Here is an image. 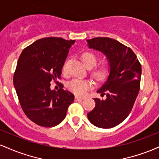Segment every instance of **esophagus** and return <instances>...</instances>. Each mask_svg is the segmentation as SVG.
<instances>
[{"label": "esophagus", "instance_id": "1", "mask_svg": "<svg viewBox=\"0 0 159 159\" xmlns=\"http://www.w3.org/2000/svg\"><path fill=\"white\" fill-rule=\"evenodd\" d=\"M75 101H80V100H84V97H78V96H75Z\"/></svg>", "mask_w": 159, "mask_h": 159}]
</instances>
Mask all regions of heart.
Wrapping results in <instances>:
<instances>
[{
	"mask_svg": "<svg viewBox=\"0 0 159 159\" xmlns=\"http://www.w3.org/2000/svg\"><path fill=\"white\" fill-rule=\"evenodd\" d=\"M81 60L84 65L86 67H93L96 65L97 59L94 54L91 52H85L82 54ZM63 70H65V65H63ZM108 67L105 65L100 66L96 68L93 72V76L98 80H103L107 77L108 75ZM69 89L73 93L77 96H84L87 91L92 88L93 84L91 81L88 80H82L78 78H75L69 83Z\"/></svg>",
	"mask_w": 159,
	"mask_h": 159,
	"instance_id": "b5f03b06",
	"label": "heart"
}]
</instances>
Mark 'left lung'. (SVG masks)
Segmentation results:
<instances>
[{
    "instance_id": "left-lung-1",
    "label": "left lung",
    "mask_w": 159,
    "mask_h": 159,
    "mask_svg": "<svg viewBox=\"0 0 159 159\" xmlns=\"http://www.w3.org/2000/svg\"><path fill=\"white\" fill-rule=\"evenodd\" d=\"M90 48L107 57L109 75L97 90L106 99L94 98L96 106L87 114L93 125L111 129L121 123L130 114L140 90L141 65L133 51L120 42L107 37L87 39Z\"/></svg>"
}]
</instances>
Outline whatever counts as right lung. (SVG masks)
<instances>
[{
  "instance_id": "1",
  "label": "right lung",
  "mask_w": 159,
  "mask_h": 159,
  "mask_svg": "<svg viewBox=\"0 0 159 159\" xmlns=\"http://www.w3.org/2000/svg\"><path fill=\"white\" fill-rule=\"evenodd\" d=\"M75 40L46 37L34 42L20 55L13 84L20 105L31 121L53 127L66 117L74 95L63 89L51 90V81L61 78L69 49Z\"/></svg>"
}]
</instances>
